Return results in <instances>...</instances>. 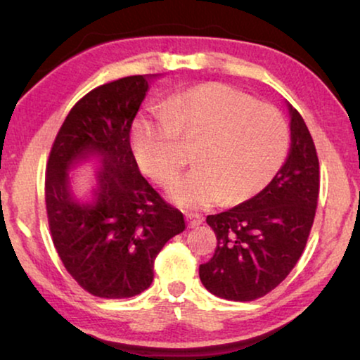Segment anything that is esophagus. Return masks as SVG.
<instances>
[{
  "mask_svg": "<svg viewBox=\"0 0 360 360\" xmlns=\"http://www.w3.org/2000/svg\"><path fill=\"white\" fill-rule=\"evenodd\" d=\"M186 223H188L190 228H198V226L203 223V216L195 214V213H186Z\"/></svg>",
  "mask_w": 360,
  "mask_h": 360,
  "instance_id": "esophagus-1",
  "label": "esophagus"
}]
</instances>
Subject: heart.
<instances>
[{"label":"heart","instance_id":"heart-1","mask_svg":"<svg viewBox=\"0 0 360 360\" xmlns=\"http://www.w3.org/2000/svg\"><path fill=\"white\" fill-rule=\"evenodd\" d=\"M132 144L139 165L165 188L190 160L185 144H196L198 167L174 186L172 200L201 210L260 193L287 157L290 131L277 108L226 83H203L170 96L164 111L137 117Z\"/></svg>","mask_w":360,"mask_h":360}]
</instances>
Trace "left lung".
Instances as JSON below:
<instances>
[{"mask_svg":"<svg viewBox=\"0 0 360 360\" xmlns=\"http://www.w3.org/2000/svg\"><path fill=\"white\" fill-rule=\"evenodd\" d=\"M292 146L265 188L233 210L210 214L214 255L200 265L205 288L233 302H252L283 282L302 257L316 214L319 160L303 117L290 106Z\"/></svg>","mask_w":360,"mask_h":360,"instance_id":"1","label":"left lung"}]
</instances>
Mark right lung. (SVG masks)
<instances>
[{"mask_svg": "<svg viewBox=\"0 0 360 360\" xmlns=\"http://www.w3.org/2000/svg\"><path fill=\"white\" fill-rule=\"evenodd\" d=\"M147 78L124 77L80 98L53 141L46 170L49 229L63 267L88 293L131 298L150 287L155 257L185 229L137 167L131 126ZM88 156L103 165L88 202L70 193V167Z\"/></svg>", "mask_w": 360, "mask_h": 360, "instance_id": "right-lung-1", "label": "right lung"}]
</instances>
